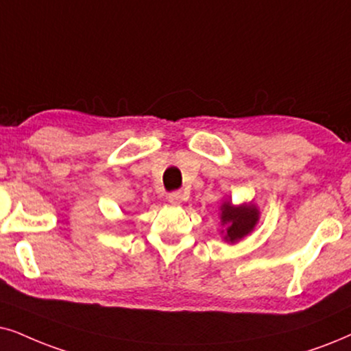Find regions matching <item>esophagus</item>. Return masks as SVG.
Listing matches in <instances>:
<instances>
[{"mask_svg": "<svg viewBox=\"0 0 351 351\" xmlns=\"http://www.w3.org/2000/svg\"><path fill=\"white\" fill-rule=\"evenodd\" d=\"M183 196H184L183 191H173V193L168 194V202L178 204V202L183 201Z\"/></svg>", "mask_w": 351, "mask_h": 351, "instance_id": "esophagus-1", "label": "esophagus"}]
</instances>
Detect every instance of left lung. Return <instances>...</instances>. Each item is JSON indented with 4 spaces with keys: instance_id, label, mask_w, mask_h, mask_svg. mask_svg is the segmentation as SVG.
<instances>
[{
    "instance_id": "1",
    "label": "left lung",
    "mask_w": 351,
    "mask_h": 351,
    "mask_svg": "<svg viewBox=\"0 0 351 351\" xmlns=\"http://www.w3.org/2000/svg\"><path fill=\"white\" fill-rule=\"evenodd\" d=\"M221 220H223V225H227L225 238L234 241L251 232L257 220V212L251 207H232L230 204H223Z\"/></svg>"
}]
</instances>
